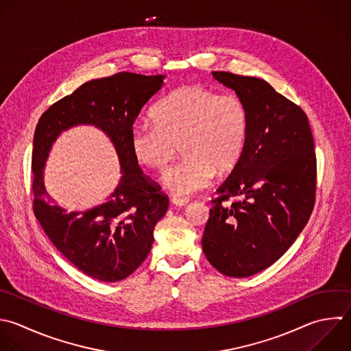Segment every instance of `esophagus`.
I'll use <instances>...</instances> for the list:
<instances>
[{
  "label": "esophagus",
  "instance_id": "34e87169",
  "mask_svg": "<svg viewBox=\"0 0 351 351\" xmlns=\"http://www.w3.org/2000/svg\"><path fill=\"white\" fill-rule=\"evenodd\" d=\"M171 203L174 204V206H177V207H182V206H186L188 203H189V200L188 199H181V197H173L171 199Z\"/></svg>",
  "mask_w": 351,
  "mask_h": 351
}]
</instances>
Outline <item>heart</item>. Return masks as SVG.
<instances>
[{
	"instance_id": "1",
	"label": "heart",
	"mask_w": 351,
	"mask_h": 351,
	"mask_svg": "<svg viewBox=\"0 0 351 351\" xmlns=\"http://www.w3.org/2000/svg\"><path fill=\"white\" fill-rule=\"evenodd\" d=\"M155 121L140 119L129 133L134 159L162 170L178 149L182 158L162 177L177 196L203 189L214 174L234 169L247 144L251 117L247 103L203 84L184 85L155 108Z\"/></svg>"
}]
</instances>
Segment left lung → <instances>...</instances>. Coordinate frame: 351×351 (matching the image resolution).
Listing matches in <instances>:
<instances>
[{
	"label": "left lung",
	"instance_id": "8db88e82",
	"mask_svg": "<svg viewBox=\"0 0 351 351\" xmlns=\"http://www.w3.org/2000/svg\"><path fill=\"white\" fill-rule=\"evenodd\" d=\"M213 77L247 103L251 125L241 158L211 200L202 247L222 274L248 277L282 256L311 215L314 141L303 110L266 81L226 71ZM230 197L238 200L223 206Z\"/></svg>",
	"mask_w": 351,
	"mask_h": 351
}]
</instances>
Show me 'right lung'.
Segmentation results:
<instances>
[{"label":"right lung","mask_w":351,"mask_h":351,"mask_svg":"<svg viewBox=\"0 0 351 351\" xmlns=\"http://www.w3.org/2000/svg\"><path fill=\"white\" fill-rule=\"evenodd\" d=\"M165 75L118 73L93 80L51 106L33 140V210L53 245L81 271L106 282L130 276L147 258L154 229L169 197L144 176L132 155L129 133L141 108L162 89ZM78 124L103 130L116 147L123 177L112 196L85 212L55 205L43 185V167L62 131Z\"/></svg>","instance_id":"right-lung-1"}]
</instances>
